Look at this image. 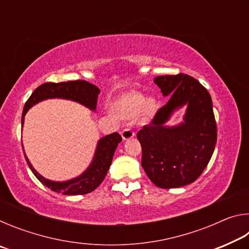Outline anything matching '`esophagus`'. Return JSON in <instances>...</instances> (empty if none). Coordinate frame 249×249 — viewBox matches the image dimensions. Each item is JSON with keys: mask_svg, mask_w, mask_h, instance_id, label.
I'll use <instances>...</instances> for the list:
<instances>
[{"mask_svg": "<svg viewBox=\"0 0 249 249\" xmlns=\"http://www.w3.org/2000/svg\"><path fill=\"white\" fill-rule=\"evenodd\" d=\"M121 135H122V138H123L124 141H126V140H130V138H133L135 136V133L134 130H132L130 128H125L122 130Z\"/></svg>", "mask_w": 249, "mask_h": 249, "instance_id": "esophagus-1", "label": "esophagus"}]
</instances>
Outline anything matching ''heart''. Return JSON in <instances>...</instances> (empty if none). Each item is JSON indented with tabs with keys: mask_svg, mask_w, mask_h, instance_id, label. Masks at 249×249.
Masks as SVG:
<instances>
[{
	"mask_svg": "<svg viewBox=\"0 0 249 249\" xmlns=\"http://www.w3.org/2000/svg\"><path fill=\"white\" fill-rule=\"evenodd\" d=\"M119 109L124 117H133L142 109V115L149 117L154 114L156 109V102L153 99L145 101L144 96L140 93H130L121 100Z\"/></svg>",
	"mask_w": 249,
	"mask_h": 249,
	"instance_id": "b5f03b06",
	"label": "heart"
}]
</instances>
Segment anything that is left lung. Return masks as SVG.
I'll return each mask as SVG.
<instances>
[{
  "instance_id": "left-lung-1",
  "label": "left lung",
  "mask_w": 249,
  "mask_h": 249,
  "mask_svg": "<svg viewBox=\"0 0 249 249\" xmlns=\"http://www.w3.org/2000/svg\"><path fill=\"white\" fill-rule=\"evenodd\" d=\"M155 83L163 96H170L149 125L137 133L142 145V166L153 183L161 189L192 183L208 166L215 148L217 129L209 91L191 75H158ZM183 105V124L163 125L172 112Z\"/></svg>"
}]
</instances>
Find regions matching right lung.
<instances>
[{
	"instance_id": "add662e5",
	"label": "right lung",
	"mask_w": 249,
	"mask_h": 249,
	"mask_svg": "<svg viewBox=\"0 0 249 249\" xmlns=\"http://www.w3.org/2000/svg\"><path fill=\"white\" fill-rule=\"evenodd\" d=\"M99 93L100 89L98 87H95L94 84L88 81H84V80H74V81L59 83H43L33 92L32 95L26 101V103H25L22 115V126L24 124V116L28 109L33 105L40 102V101L53 98L72 100L75 101V102L86 105L87 107L94 111L96 107V102H98ZM121 142L122 137L119 133H112L101 138L98 142V146H96L94 158L92 160L89 168L81 176L69 181H65V182H54V181H50L44 178L43 176H40L38 172L34 169L25 153L24 156L26 158L27 165L31 168V170L35 175L36 178L41 183L45 184L46 187L52 189L53 191L68 196L87 195V193L95 190L102 183L105 176L107 174L108 168L112 163V159L113 156H114L116 147Z\"/></svg>"
}]
</instances>
